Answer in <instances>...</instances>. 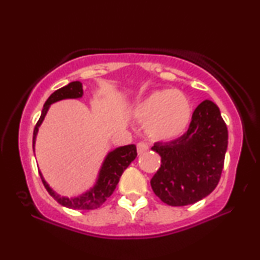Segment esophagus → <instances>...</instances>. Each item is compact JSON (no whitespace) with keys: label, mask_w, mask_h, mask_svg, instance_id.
Returning a JSON list of instances; mask_svg holds the SVG:
<instances>
[{"label":"esophagus","mask_w":260,"mask_h":260,"mask_svg":"<svg viewBox=\"0 0 260 260\" xmlns=\"http://www.w3.org/2000/svg\"><path fill=\"white\" fill-rule=\"evenodd\" d=\"M148 144L147 143H143V142H140V143L137 144V152L138 154H143V152L148 151Z\"/></svg>","instance_id":"obj_1"}]
</instances>
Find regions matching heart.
I'll use <instances>...</instances> for the list:
<instances>
[{
    "instance_id": "heart-1",
    "label": "heart",
    "mask_w": 260,
    "mask_h": 260,
    "mask_svg": "<svg viewBox=\"0 0 260 260\" xmlns=\"http://www.w3.org/2000/svg\"><path fill=\"white\" fill-rule=\"evenodd\" d=\"M191 112L187 95L172 88L151 92L135 108L136 118L145 123V133L155 141H172L183 135Z\"/></svg>"
}]
</instances>
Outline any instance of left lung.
I'll list each match as a JSON object with an SVG mask.
<instances>
[{
  "instance_id": "1",
  "label": "left lung",
  "mask_w": 260,
  "mask_h": 260,
  "mask_svg": "<svg viewBox=\"0 0 260 260\" xmlns=\"http://www.w3.org/2000/svg\"><path fill=\"white\" fill-rule=\"evenodd\" d=\"M229 131L218 106L204 101L195 109L187 133L154 144L161 167L150 181L154 193L169 206H187L215 189L223 168Z\"/></svg>"
}]
</instances>
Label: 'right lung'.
I'll return each mask as SVG.
<instances>
[{"label":"right lung","instance_id":"1","mask_svg":"<svg viewBox=\"0 0 260 260\" xmlns=\"http://www.w3.org/2000/svg\"><path fill=\"white\" fill-rule=\"evenodd\" d=\"M84 94L83 91V84L80 81H72L66 86H63L59 90L49 95L47 101H46L44 109L41 111V116L39 118L37 125L34 127L33 133V150L35 151V141H37L38 131L39 127L44 122L46 115H47L49 106L54 104L56 102L63 101V99H78L81 98ZM137 150L136 145L129 144L124 145V147H119L113 149L112 151H110L108 155L105 156L104 161L102 163L101 169H99L98 177L93 187L85 191V193L78 195V197L73 198H66V197H60L58 193H55L54 190L49 187V184L46 182V180L42 176L41 172L40 177L42 180V183L51 197L54 198L61 206H65L67 208L71 209H94L98 208L99 206L104 204L106 199L111 197L113 190L116 189V186L119 182L120 176L124 170H125L131 162L136 158Z\"/></svg>","mask_w":260,"mask_h":260}]
</instances>
